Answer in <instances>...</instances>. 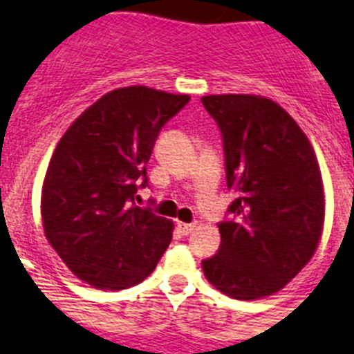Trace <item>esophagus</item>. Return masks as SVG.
<instances>
[{"label":"esophagus","mask_w":354,"mask_h":354,"mask_svg":"<svg viewBox=\"0 0 354 354\" xmlns=\"http://www.w3.org/2000/svg\"><path fill=\"white\" fill-rule=\"evenodd\" d=\"M176 227L180 229V232H182L183 236H187V234H191L192 231H194V227H196V223H183V222H178Z\"/></svg>","instance_id":"1"}]
</instances>
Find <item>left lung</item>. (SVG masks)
Wrapping results in <instances>:
<instances>
[{
	"label": "left lung",
	"instance_id": "left-lung-1",
	"mask_svg": "<svg viewBox=\"0 0 354 354\" xmlns=\"http://www.w3.org/2000/svg\"><path fill=\"white\" fill-rule=\"evenodd\" d=\"M202 103L222 131L227 187L236 192L203 272L227 297H269L297 277L320 242L326 202L317 156L272 100L212 94Z\"/></svg>",
	"mask_w": 354,
	"mask_h": 354
}]
</instances>
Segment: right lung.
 Listing matches in <instances>:
<instances>
[{
	"label": "right lung",
	"mask_w": 354,
	"mask_h": 354,
	"mask_svg": "<svg viewBox=\"0 0 354 354\" xmlns=\"http://www.w3.org/2000/svg\"><path fill=\"white\" fill-rule=\"evenodd\" d=\"M191 96L132 85L111 91L63 134L41 191L43 231L88 286L120 291L154 271L172 222L134 205L162 127Z\"/></svg>",
	"instance_id": "1"
}]
</instances>
